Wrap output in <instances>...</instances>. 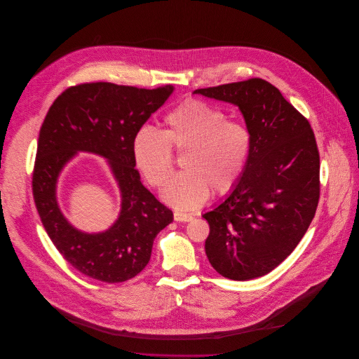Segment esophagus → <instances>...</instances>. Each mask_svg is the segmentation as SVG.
I'll use <instances>...</instances> for the list:
<instances>
[{
    "mask_svg": "<svg viewBox=\"0 0 359 359\" xmlns=\"http://www.w3.org/2000/svg\"><path fill=\"white\" fill-rule=\"evenodd\" d=\"M174 219L177 222H191L194 219V217L189 213H182V212L177 210V212H174Z\"/></svg>",
    "mask_w": 359,
    "mask_h": 359,
    "instance_id": "esophagus-1",
    "label": "esophagus"
}]
</instances>
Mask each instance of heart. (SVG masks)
<instances>
[{
	"label": "heart",
	"mask_w": 359,
	"mask_h": 359,
	"mask_svg": "<svg viewBox=\"0 0 359 359\" xmlns=\"http://www.w3.org/2000/svg\"><path fill=\"white\" fill-rule=\"evenodd\" d=\"M164 130L140 127L131 142L133 158L156 188L173 172L172 150L186 153L185 173L164 189V199L178 209H195L215 195L229 194L248 167L253 135L249 126L229 120L221 109L201 99H187L164 117Z\"/></svg>",
	"instance_id": "obj_1"
}]
</instances>
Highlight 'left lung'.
<instances>
[{"instance_id":"obj_1","label":"left lung","mask_w":359,"mask_h":359,"mask_svg":"<svg viewBox=\"0 0 359 359\" xmlns=\"http://www.w3.org/2000/svg\"><path fill=\"white\" fill-rule=\"evenodd\" d=\"M195 93L239 106L253 135L243 177L210 212L205 252L226 278L270 273L307 232L320 199V153L310 121L260 78Z\"/></svg>"}]
</instances>
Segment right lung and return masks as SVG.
<instances>
[{"mask_svg": "<svg viewBox=\"0 0 359 359\" xmlns=\"http://www.w3.org/2000/svg\"><path fill=\"white\" fill-rule=\"evenodd\" d=\"M171 93L172 86L140 89L109 82L79 83L62 92L46 113L32 171L35 206L59 253L88 277L104 283L135 277L149 264L158 232L172 222V212L141 184L131 151L135 131ZM78 151L107 158L122 191L121 217L103 234L74 230L55 203L58 172Z\"/></svg>", "mask_w": 359, "mask_h": 359, "instance_id": "add662e5", "label": "right lung"}]
</instances>
